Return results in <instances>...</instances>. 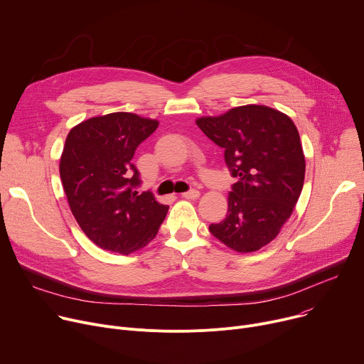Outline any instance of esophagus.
I'll return each instance as SVG.
<instances>
[{
    "label": "esophagus",
    "mask_w": 364,
    "mask_h": 364,
    "mask_svg": "<svg viewBox=\"0 0 364 364\" xmlns=\"http://www.w3.org/2000/svg\"><path fill=\"white\" fill-rule=\"evenodd\" d=\"M199 195H200V193H199V191H196V189H191V191L182 193V196L186 198V199H196V198H199Z\"/></svg>",
    "instance_id": "esophagus-1"
}]
</instances>
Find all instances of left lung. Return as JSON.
Masks as SVG:
<instances>
[{
	"instance_id": "8db88e82",
	"label": "left lung",
	"mask_w": 364,
	"mask_h": 364,
	"mask_svg": "<svg viewBox=\"0 0 364 364\" xmlns=\"http://www.w3.org/2000/svg\"><path fill=\"white\" fill-rule=\"evenodd\" d=\"M196 126L224 149L237 182L228 193V214L210 231L238 253L269 245L289 220L305 178V156L294 121L266 105H241Z\"/></svg>"
}]
</instances>
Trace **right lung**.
<instances>
[{
	"instance_id": "obj_1",
	"label": "right lung",
	"mask_w": 364,
	"mask_h": 364,
	"mask_svg": "<svg viewBox=\"0 0 364 364\" xmlns=\"http://www.w3.org/2000/svg\"><path fill=\"white\" fill-rule=\"evenodd\" d=\"M157 126L133 112H111L82 121L66 137L59 172L68 203L80 230L104 250L143 249L168 214L150 192L136 191L140 176L132 160Z\"/></svg>"
}]
</instances>
